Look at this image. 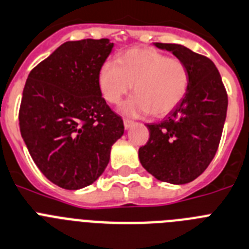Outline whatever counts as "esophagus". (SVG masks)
<instances>
[{
  "mask_svg": "<svg viewBox=\"0 0 249 249\" xmlns=\"http://www.w3.org/2000/svg\"><path fill=\"white\" fill-rule=\"evenodd\" d=\"M133 125H134L133 120H129V119H124V127L126 129V130H127V129H130Z\"/></svg>",
  "mask_w": 249,
  "mask_h": 249,
  "instance_id": "obj_1",
  "label": "esophagus"
}]
</instances>
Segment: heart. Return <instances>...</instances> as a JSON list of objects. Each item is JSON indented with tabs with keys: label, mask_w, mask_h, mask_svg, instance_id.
<instances>
[{
	"label": "heart",
	"mask_w": 249,
	"mask_h": 249,
	"mask_svg": "<svg viewBox=\"0 0 249 249\" xmlns=\"http://www.w3.org/2000/svg\"><path fill=\"white\" fill-rule=\"evenodd\" d=\"M98 85L105 100L119 104L133 85L135 94L122 107L126 115L150 112L166 115L184 99L189 72L184 62L170 59L154 49H131L119 56L118 62L105 61L99 69Z\"/></svg>",
	"instance_id": "heart-1"
}]
</instances>
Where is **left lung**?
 <instances>
[{
    "mask_svg": "<svg viewBox=\"0 0 249 249\" xmlns=\"http://www.w3.org/2000/svg\"><path fill=\"white\" fill-rule=\"evenodd\" d=\"M184 62L189 86L163 122L148 124L149 140L139 149L144 169L158 180L185 184L202 174L217 153L228 107L222 77L212 60L177 44L155 42Z\"/></svg>",
    "mask_w": 249,
    "mask_h": 249,
    "instance_id": "1",
    "label": "left lung"
}]
</instances>
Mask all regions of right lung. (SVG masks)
<instances>
[{
    "mask_svg": "<svg viewBox=\"0 0 249 249\" xmlns=\"http://www.w3.org/2000/svg\"><path fill=\"white\" fill-rule=\"evenodd\" d=\"M109 38L68 41L32 69L21 100L20 130L41 173L64 189L92 184L123 137V119L101 96L98 72Z\"/></svg>",
    "mask_w": 249,
    "mask_h": 249,
    "instance_id": "right-lung-1",
    "label": "right lung"
}]
</instances>
